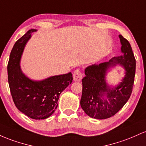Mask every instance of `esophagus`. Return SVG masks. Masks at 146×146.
Instances as JSON below:
<instances>
[{"instance_id": "obj_1", "label": "esophagus", "mask_w": 146, "mask_h": 146, "mask_svg": "<svg viewBox=\"0 0 146 146\" xmlns=\"http://www.w3.org/2000/svg\"><path fill=\"white\" fill-rule=\"evenodd\" d=\"M83 77V74L81 72V70L80 69H77L74 72L73 74V78L74 81H80Z\"/></svg>"}]
</instances>
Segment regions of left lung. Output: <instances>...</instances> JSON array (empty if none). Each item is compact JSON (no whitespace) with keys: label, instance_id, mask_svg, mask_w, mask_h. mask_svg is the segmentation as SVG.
<instances>
[{"label":"left lung","instance_id":"left-lung-1","mask_svg":"<svg viewBox=\"0 0 146 146\" xmlns=\"http://www.w3.org/2000/svg\"><path fill=\"white\" fill-rule=\"evenodd\" d=\"M119 38L122 45L121 56L114 57L109 62L92 65L85 70L81 106L92 118L105 119L112 117L123 107L132 94L136 60L128 40L122 35H119ZM117 63L124 65L126 76L119 86L110 88L106 84V71Z\"/></svg>","mask_w":146,"mask_h":146}]
</instances>
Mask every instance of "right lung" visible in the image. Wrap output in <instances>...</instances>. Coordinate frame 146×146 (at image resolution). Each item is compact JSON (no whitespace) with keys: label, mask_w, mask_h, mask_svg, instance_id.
<instances>
[{"label":"right lung","mask_w":146,"mask_h":146,"mask_svg":"<svg viewBox=\"0 0 146 146\" xmlns=\"http://www.w3.org/2000/svg\"><path fill=\"white\" fill-rule=\"evenodd\" d=\"M36 29H29L14 44L7 65L8 82L16 107L27 117L45 119L58 106L60 93L72 82V74L54 76L40 81L29 79L22 73L20 60L26 42Z\"/></svg>","instance_id":"1"}]
</instances>
